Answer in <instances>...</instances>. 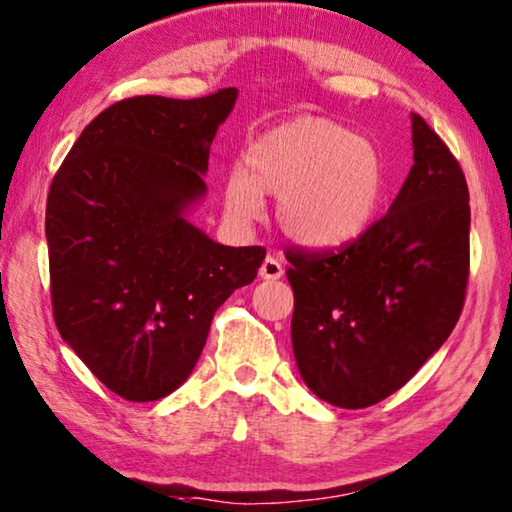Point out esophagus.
Listing matches in <instances>:
<instances>
[{"label": "esophagus", "instance_id": "obj_1", "mask_svg": "<svg viewBox=\"0 0 512 512\" xmlns=\"http://www.w3.org/2000/svg\"><path fill=\"white\" fill-rule=\"evenodd\" d=\"M259 276L266 280H278L280 276H283V264H280V259L266 255L262 266H259Z\"/></svg>", "mask_w": 512, "mask_h": 512}]
</instances>
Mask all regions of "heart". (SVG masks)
Segmentation results:
<instances>
[{
  "label": "heart",
  "mask_w": 512,
  "mask_h": 512,
  "mask_svg": "<svg viewBox=\"0 0 512 512\" xmlns=\"http://www.w3.org/2000/svg\"><path fill=\"white\" fill-rule=\"evenodd\" d=\"M385 162L371 141L322 118H299L264 132L225 178V208L236 222L255 220L262 192L278 197L287 236L313 248L357 239L385 194Z\"/></svg>",
  "instance_id": "obj_1"
}]
</instances>
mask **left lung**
<instances>
[{
  "instance_id": "left-lung-1",
  "label": "left lung",
  "mask_w": 512,
  "mask_h": 512,
  "mask_svg": "<svg viewBox=\"0 0 512 512\" xmlns=\"http://www.w3.org/2000/svg\"><path fill=\"white\" fill-rule=\"evenodd\" d=\"M413 160L390 211L357 239L285 253L294 359L308 390L331 406L366 408L401 390L462 315L469 185L417 113Z\"/></svg>"
}]
</instances>
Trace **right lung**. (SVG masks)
<instances>
[{
  "label": "right lung",
  "mask_w": 512,
  "mask_h": 512,
  "mask_svg": "<svg viewBox=\"0 0 512 512\" xmlns=\"http://www.w3.org/2000/svg\"><path fill=\"white\" fill-rule=\"evenodd\" d=\"M236 88L129 97L78 136L50 183V301L60 336L127 401L181 387L213 315L253 283L262 246H220L185 220L204 197L215 132Z\"/></svg>",
  "instance_id": "1"
}]
</instances>
